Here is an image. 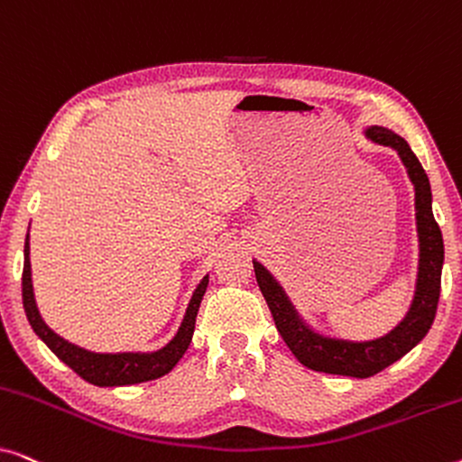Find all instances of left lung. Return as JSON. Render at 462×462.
<instances>
[{
    "mask_svg": "<svg viewBox=\"0 0 462 462\" xmlns=\"http://www.w3.org/2000/svg\"><path fill=\"white\" fill-rule=\"evenodd\" d=\"M364 136L374 144H383L397 151L408 179L414 185V210H416V233H419V273H416L414 299L408 313L389 330L384 337L372 340H346L326 337L313 330L296 307L290 300L282 283L271 275L267 267L258 261L254 263V273L258 288L267 300L277 326V332L286 340L290 351L302 365L326 374H340L353 378H368L395 364L408 351H412L435 319L441 288V267H444V239H441L439 225L435 223L431 208V185L422 170L419 157L412 153L410 144L393 130L383 125H368Z\"/></svg>",
    "mask_w": 462,
    "mask_h": 462,
    "instance_id": "1",
    "label": "left lung"
}]
</instances>
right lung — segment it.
Segmentation results:
<instances>
[{
    "label": "right lung",
    "mask_w": 462,
    "mask_h": 462,
    "mask_svg": "<svg viewBox=\"0 0 462 462\" xmlns=\"http://www.w3.org/2000/svg\"><path fill=\"white\" fill-rule=\"evenodd\" d=\"M208 288V275L198 283L195 292L189 300L185 318H182L179 332L174 334L168 345H163L157 351H124V353H94L84 346L69 343L59 337L54 330H50L46 321L42 319L40 309H37L33 282H31V261H29V233L24 239V267H23V305L24 313L33 332L40 337L48 349L54 353L60 362H65L75 374H79L84 381L97 387H124V384H136L155 381L179 364V359L185 356L193 338L195 318H198L199 302L204 299Z\"/></svg>",
    "instance_id": "add662e5"
}]
</instances>
